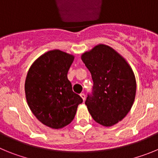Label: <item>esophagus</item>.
I'll list each match as a JSON object with an SVG mask.
<instances>
[{
    "mask_svg": "<svg viewBox=\"0 0 158 158\" xmlns=\"http://www.w3.org/2000/svg\"><path fill=\"white\" fill-rule=\"evenodd\" d=\"M80 96H81V98L83 99V100H85V93H81Z\"/></svg>",
    "mask_w": 158,
    "mask_h": 158,
    "instance_id": "esophagus-1",
    "label": "esophagus"
}]
</instances>
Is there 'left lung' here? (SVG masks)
<instances>
[{"mask_svg": "<svg viewBox=\"0 0 158 158\" xmlns=\"http://www.w3.org/2000/svg\"><path fill=\"white\" fill-rule=\"evenodd\" d=\"M93 86L85 104L96 123L111 127L127 115L136 93L133 70L126 60L108 46H96L82 54Z\"/></svg>", "mask_w": 158, "mask_h": 158, "instance_id": "left-lung-1", "label": "left lung"}]
</instances>
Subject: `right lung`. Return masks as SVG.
<instances>
[{"label":"right lung","mask_w":158,"mask_h":158,"mask_svg":"<svg viewBox=\"0 0 158 158\" xmlns=\"http://www.w3.org/2000/svg\"><path fill=\"white\" fill-rule=\"evenodd\" d=\"M73 59V55L59 50L48 51L27 73L24 85L27 104L35 116L49 127L59 129L70 123L83 102L73 92L67 77Z\"/></svg>","instance_id":"right-lung-1"}]
</instances>
